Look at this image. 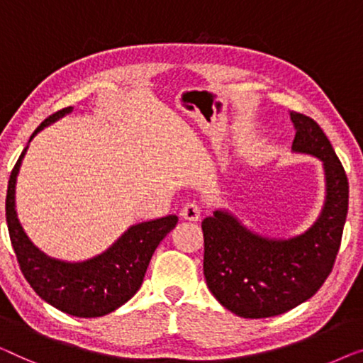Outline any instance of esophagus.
I'll return each instance as SVG.
<instances>
[{
	"label": "esophagus",
	"instance_id": "obj_1",
	"mask_svg": "<svg viewBox=\"0 0 363 363\" xmlns=\"http://www.w3.org/2000/svg\"><path fill=\"white\" fill-rule=\"evenodd\" d=\"M182 218H186L189 222H197L201 218V207L196 202H187L181 211Z\"/></svg>",
	"mask_w": 363,
	"mask_h": 363
}]
</instances>
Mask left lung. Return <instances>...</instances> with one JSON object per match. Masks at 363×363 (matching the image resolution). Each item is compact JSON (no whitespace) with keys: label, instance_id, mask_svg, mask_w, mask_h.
<instances>
[{"label":"left lung","instance_id":"8db88e82","mask_svg":"<svg viewBox=\"0 0 363 363\" xmlns=\"http://www.w3.org/2000/svg\"><path fill=\"white\" fill-rule=\"evenodd\" d=\"M293 152L323 161L325 202L313 225L288 240L248 230L227 211L202 220L203 277L223 308L247 319L272 318L296 308L328 279L340 248L349 208V181L328 136L313 118L289 113Z\"/></svg>","mask_w":363,"mask_h":363}]
</instances>
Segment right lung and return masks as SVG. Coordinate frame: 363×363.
I'll return each instance as SVG.
<instances>
[{
	"instance_id": "add662e5",
	"label": "right lung",
	"mask_w": 363,
	"mask_h": 363,
	"mask_svg": "<svg viewBox=\"0 0 363 363\" xmlns=\"http://www.w3.org/2000/svg\"><path fill=\"white\" fill-rule=\"evenodd\" d=\"M72 110V106H67L48 116L35 128L29 141L44 126L54 123ZM26 151L28 146L13 167L6 194L9 238L24 278L45 303L75 318H100L118 309L140 289L152 253L161 240L176 227L177 217L166 216L131 225L108 250L85 262L69 263L50 258L34 247L18 220L14 194Z\"/></svg>"
}]
</instances>
